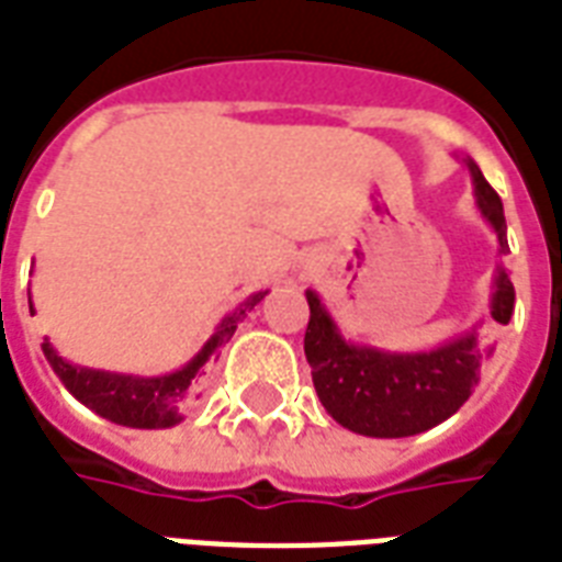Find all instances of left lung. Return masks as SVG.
Returning <instances> with one entry per match:
<instances>
[{"label":"left lung","instance_id":"left-lung-1","mask_svg":"<svg viewBox=\"0 0 562 562\" xmlns=\"http://www.w3.org/2000/svg\"><path fill=\"white\" fill-rule=\"evenodd\" d=\"M474 179L477 209L498 235L501 252H507V221L495 188L483 179L481 167L465 161ZM310 300V327L303 350L312 366V383L321 404L341 427L374 439H401L430 430L451 418L477 385L481 359L492 350L477 348V333L445 341L442 348L424 353H389V350L350 345L338 333L315 291ZM516 289L507 271L498 268L492 291V318L509 324Z\"/></svg>","mask_w":562,"mask_h":562}]
</instances>
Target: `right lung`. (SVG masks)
<instances>
[{"label":"right lung","mask_w":562,"mask_h":562,"mask_svg":"<svg viewBox=\"0 0 562 562\" xmlns=\"http://www.w3.org/2000/svg\"><path fill=\"white\" fill-rule=\"evenodd\" d=\"M268 291H256L244 300L241 306H235L226 315L214 336L203 345V350L196 353L186 368H179L173 374L165 376H132V374H111V371H93V368L70 366L67 359L55 353L49 341H43V357L49 359V366L58 376H61L64 389L70 392L76 401L85 406H91L93 413L109 418L123 427H138V430H158V427H173L182 422V406L188 404V397L194 395L196 380L205 374V362H212L217 357V350L224 348L226 341L233 338L235 327L247 318V312L265 297ZM32 310V300H29Z\"/></svg>","instance_id":"right-lung-1"}]
</instances>
